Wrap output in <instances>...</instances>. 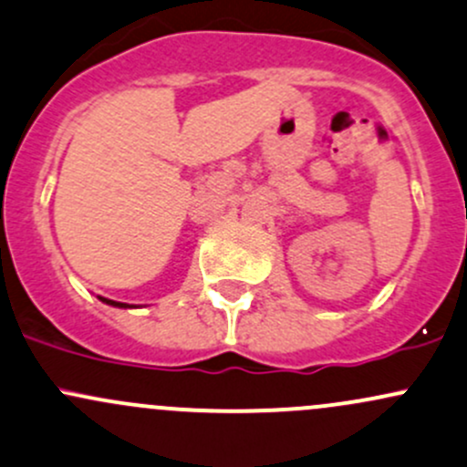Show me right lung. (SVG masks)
Masks as SVG:
<instances>
[{"mask_svg": "<svg viewBox=\"0 0 467 467\" xmlns=\"http://www.w3.org/2000/svg\"><path fill=\"white\" fill-rule=\"evenodd\" d=\"M102 302L105 304H111V306H118V308H127V304H122V302H114V299H107V297H100Z\"/></svg>", "mask_w": 467, "mask_h": 467, "instance_id": "1", "label": "right lung"}]
</instances>
